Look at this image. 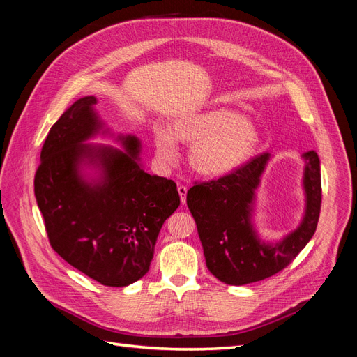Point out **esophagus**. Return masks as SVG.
I'll return each instance as SVG.
<instances>
[{"label":"esophagus","mask_w":357,"mask_h":357,"mask_svg":"<svg viewBox=\"0 0 357 357\" xmlns=\"http://www.w3.org/2000/svg\"><path fill=\"white\" fill-rule=\"evenodd\" d=\"M178 190V195H180V199H181V204H186V195H188V188L186 186H178L177 188Z\"/></svg>","instance_id":"34e87169"}]
</instances>
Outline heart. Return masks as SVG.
<instances>
[{
  "mask_svg": "<svg viewBox=\"0 0 357 357\" xmlns=\"http://www.w3.org/2000/svg\"><path fill=\"white\" fill-rule=\"evenodd\" d=\"M155 153L165 165L176 164L178 146H192L190 168L208 178L229 176L248 162L259 146L257 128L234 110L215 107L183 113L165 126L155 128Z\"/></svg>",
  "mask_w": 357,
  "mask_h": 357,
  "instance_id": "obj_1",
  "label": "heart"
}]
</instances>
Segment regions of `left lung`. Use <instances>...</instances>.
<instances>
[{
  "instance_id": "left-lung-1",
  "label": "left lung",
  "mask_w": 357,
  "mask_h": 357,
  "mask_svg": "<svg viewBox=\"0 0 357 357\" xmlns=\"http://www.w3.org/2000/svg\"><path fill=\"white\" fill-rule=\"evenodd\" d=\"M304 213L299 225L280 240L269 241L255 226L257 189L273 155L255 158L232 174L188 190V207L210 273L220 282L243 286L284 269L314 235L321 202L320 159L314 150L302 153Z\"/></svg>"
}]
</instances>
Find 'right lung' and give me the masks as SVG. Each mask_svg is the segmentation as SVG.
Masks as SVG:
<instances>
[{
    "label": "right lung",
    "mask_w": 357,
    "mask_h": 357,
    "mask_svg": "<svg viewBox=\"0 0 357 357\" xmlns=\"http://www.w3.org/2000/svg\"><path fill=\"white\" fill-rule=\"evenodd\" d=\"M96 104L83 96L50 128L34 192L53 250L95 282L125 287L147 274L180 197L174 181L147 174L139 138L116 134ZM98 136L121 147L89 143Z\"/></svg>",
    "instance_id": "obj_1"
}]
</instances>
